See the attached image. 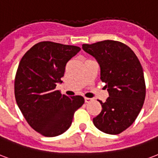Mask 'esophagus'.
I'll return each instance as SVG.
<instances>
[{"instance_id": "34e87169", "label": "esophagus", "mask_w": 158, "mask_h": 158, "mask_svg": "<svg viewBox=\"0 0 158 158\" xmlns=\"http://www.w3.org/2000/svg\"><path fill=\"white\" fill-rule=\"evenodd\" d=\"M91 100H92V99H90V98H86V97H85V103L90 102Z\"/></svg>"}]
</instances>
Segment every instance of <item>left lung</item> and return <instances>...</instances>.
I'll return each mask as SVG.
<instances>
[{
	"label": "left lung",
	"instance_id": "left-lung-1",
	"mask_svg": "<svg viewBox=\"0 0 158 158\" xmlns=\"http://www.w3.org/2000/svg\"><path fill=\"white\" fill-rule=\"evenodd\" d=\"M82 48L98 62L100 79L109 93L106 102L99 100L102 110L93 123L103 132L119 134L135 121L144 103L146 85L141 63L129 47L116 41L83 44Z\"/></svg>",
	"mask_w": 158,
	"mask_h": 158
}]
</instances>
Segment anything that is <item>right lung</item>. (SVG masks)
I'll return each instance as SVG.
<instances>
[{
    "label": "right lung",
    "instance_id": "1",
    "mask_svg": "<svg viewBox=\"0 0 158 158\" xmlns=\"http://www.w3.org/2000/svg\"><path fill=\"white\" fill-rule=\"evenodd\" d=\"M80 48L41 42L26 52L15 79V97L26 121L45 136H56L71 126L74 112L83 106L82 96L69 97L55 90L62 83L66 64Z\"/></svg>",
    "mask_w": 158,
    "mask_h": 158
}]
</instances>
